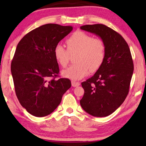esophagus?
Segmentation results:
<instances>
[{"instance_id": "34e87169", "label": "esophagus", "mask_w": 146, "mask_h": 146, "mask_svg": "<svg viewBox=\"0 0 146 146\" xmlns=\"http://www.w3.org/2000/svg\"><path fill=\"white\" fill-rule=\"evenodd\" d=\"M80 82H75V81H71V85H72L73 87H78V86H80Z\"/></svg>"}]
</instances>
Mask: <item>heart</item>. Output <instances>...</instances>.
<instances>
[{"mask_svg": "<svg viewBox=\"0 0 146 146\" xmlns=\"http://www.w3.org/2000/svg\"><path fill=\"white\" fill-rule=\"evenodd\" d=\"M66 43L68 49L58 44L53 49V55L60 66L66 68L70 54L77 53L76 64L62 71L63 76L76 80L88 75L90 71L95 72L99 69L104 61L106 46L99 38H93L84 32L76 31L69 37Z\"/></svg>", "mask_w": 146, "mask_h": 146, "instance_id": "obj_1", "label": "heart"}]
</instances>
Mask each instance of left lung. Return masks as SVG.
I'll return each mask as SVG.
<instances>
[{"instance_id": "obj_1", "label": "left lung", "mask_w": 146, "mask_h": 146, "mask_svg": "<svg viewBox=\"0 0 146 146\" xmlns=\"http://www.w3.org/2000/svg\"><path fill=\"white\" fill-rule=\"evenodd\" d=\"M80 29L100 36L106 46L102 65L82 82L84 94L81 107L94 117H107L120 107L129 93L134 70L131 54L124 38L106 25H85Z\"/></svg>"}]
</instances>
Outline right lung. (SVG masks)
<instances>
[{
	"mask_svg": "<svg viewBox=\"0 0 146 146\" xmlns=\"http://www.w3.org/2000/svg\"><path fill=\"white\" fill-rule=\"evenodd\" d=\"M72 26L47 24L27 33L17 46L11 64L15 91L20 104L35 117L51 114L71 86L58 77L53 49Z\"/></svg>",
	"mask_w": 146,
	"mask_h": 146,
	"instance_id": "1",
	"label": "right lung"
}]
</instances>
